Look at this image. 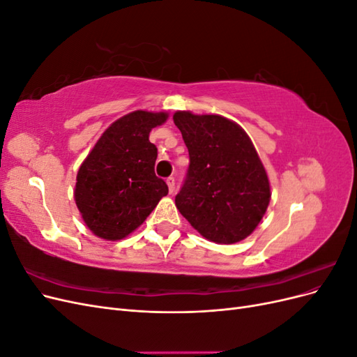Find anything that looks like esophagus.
I'll use <instances>...</instances> for the list:
<instances>
[{
    "instance_id": "1",
    "label": "esophagus",
    "mask_w": 357,
    "mask_h": 357,
    "mask_svg": "<svg viewBox=\"0 0 357 357\" xmlns=\"http://www.w3.org/2000/svg\"><path fill=\"white\" fill-rule=\"evenodd\" d=\"M167 185H168L169 193L174 192V188H176V180H174V177H168V178H167Z\"/></svg>"
}]
</instances>
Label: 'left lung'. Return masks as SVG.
<instances>
[{
  "instance_id": "8db88e82",
  "label": "left lung",
  "mask_w": 357,
  "mask_h": 357,
  "mask_svg": "<svg viewBox=\"0 0 357 357\" xmlns=\"http://www.w3.org/2000/svg\"><path fill=\"white\" fill-rule=\"evenodd\" d=\"M189 150L185 185L176 197L183 218L204 238L234 244L262 220L271 188L244 129L219 114L172 116Z\"/></svg>"
}]
</instances>
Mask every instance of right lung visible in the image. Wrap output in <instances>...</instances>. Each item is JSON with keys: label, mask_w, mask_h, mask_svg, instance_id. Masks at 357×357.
<instances>
[{"label": "right lung", "mask_w": 357, "mask_h": 357, "mask_svg": "<svg viewBox=\"0 0 357 357\" xmlns=\"http://www.w3.org/2000/svg\"><path fill=\"white\" fill-rule=\"evenodd\" d=\"M168 113L137 110L117 119L91 150L77 172L75 205L86 226L102 240L134 232L168 193L156 177L158 149L149 142Z\"/></svg>", "instance_id": "right-lung-1"}]
</instances>
